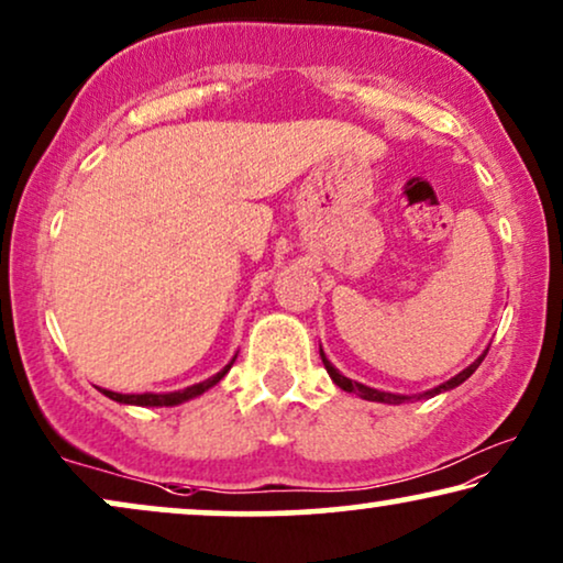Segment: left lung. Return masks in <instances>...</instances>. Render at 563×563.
I'll use <instances>...</instances> for the list:
<instances>
[{
	"mask_svg": "<svg viewBox=\"0 0 563 563\" xmlns=\"http://www.w3.org/2000/svg\"><path fill=\"white\" fill-rule=\"evenodd\" d=\"M489 351V349H487ZM320 356H322V364H325V368H328V374H330V379H333L338 387H341L343 391H356L358 397H364V399H372V402H387V405H399V402H405L407 397H402V395H389V391H379V389H372V387H364V384H358V382H351V379H345V376L338 372V368H333V364H330V361L325 358V353L320 351ZM484 356H487V353H482L479 358L474 361L472 366L468 368H464V372L461 374H456L453 376V379H449V382H443L441 387H435V389H430V391H426L428 397H435L438 391H445V389H453V387H459L461 382H466L468 376H472L476 368H479V364L484 361Z\"/></svg>",
	"mask_w": 563,
	"mask_h": 563,
	"instance_id": "left-lung-1",
	"label": "left lung"
}]
</instances>
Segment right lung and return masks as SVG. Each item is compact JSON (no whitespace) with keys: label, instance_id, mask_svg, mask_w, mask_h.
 <instances>
[{"label":"right lung","instance_id":"right-lung-1","mask_svg":"<svg viewBox=\"0 0 563 563\" xmlns=\"http://www.w3.org/2000/svg\"><path fill=\"white\" fill-rule=\"evenodd\" d=\"M235 361V358H233ZM233 361L222 368L220 374H214L212 379L207 382H199L195 384V387H187L181 391H168V395H120V391H107L102 389V395H107L110 399H114V402H125V405H141V407H172V405H179V402H187V399L202 395V391H207L210 387H214L222 376H225L230 372V366H233Z\"/></svg>","mask_w":563,"mask_h":563}]
</instances>
